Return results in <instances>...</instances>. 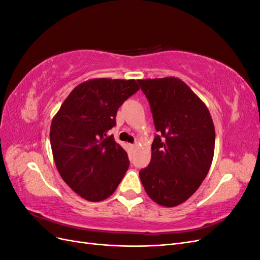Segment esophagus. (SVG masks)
<instances>
[{"label": "esophagus", "mask_w": 260, "mask_h": 260, "mask_svg": "<svg viewBox=\"0 0 260 260\" xmlns=\"http://www.w3.org/2000/svg\"><path fill=\"white\" fill-rule=\"evenodd\" d=\"M129 147L132 149V151H133V149H136V148H137V145H136V144H130V145H129Z\"/></svg>", "instance_id": "34e87169"}]
</instances>
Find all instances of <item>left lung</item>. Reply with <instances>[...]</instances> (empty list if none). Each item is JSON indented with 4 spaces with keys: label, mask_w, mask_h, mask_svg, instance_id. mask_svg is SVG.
<instances>
[{
    "label": "left lung",
    "mask_w": 260,
    "mask_h": 260,
    "mask_svg": "<svg viewBox=\"0 0 260 260\" xmlns=\"http://www.w3.org/2000/svg\"><path fill=\"white\" fill-rule=\"evenodd\" d=\"M155 128L149 165L139 175L158 205L175 207L196 192L214 158L215 125L204 102L176 77L138 80Z\"/></svg>",
    "instance_id": "8db88e82"
}]
</instances>
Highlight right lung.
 <instances>
[{"label": "right lung", "instance_id": "1", "mask_svg": "<svg viewBox=\"0 0 260 260\" xmlns=\"http://www.w3.org/2000/svg\"><path fill=\"white\" fill-rule=\"evenodd\" d=\"M135 79L96 78L77 85L54 116L50 140L61 179L86 201L111 196L129 168L127 152L106 132L117 111L133 95Z\"/></svg>", "mask_w": 260, "mask_h": 260}]
</instances>
